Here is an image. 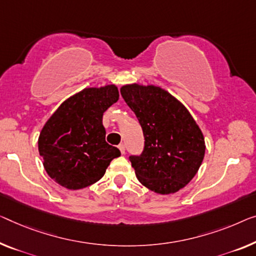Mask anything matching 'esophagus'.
<instances>
[{
	"mask_svg": "<svg viewBox=\"0 0 256 256\" xmlns=\"http://www.w3.org/2000/svg\"><path fill=\"white\" fill-rule=\"evenodd\" d=\"M118 148H120V152L122 154H125V146H124V144H120V146H118Z\"/></svg>",
	"mask_w": 256,
	"mask_h": 256,
	"instance_id": "34e87169",
	"label": "esophagus"
}]
</instances>
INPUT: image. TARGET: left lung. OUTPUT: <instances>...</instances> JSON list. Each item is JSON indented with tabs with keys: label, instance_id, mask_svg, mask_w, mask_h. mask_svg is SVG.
<instances>
[{
	"label": "left lung",
	"instance_id": "1",
	"mask_svg": "<svg viewBox=\"0 0 256 256\" xmlns=\"http://www.w3.org/2000/svg\"><path fill=\"white\" fill-rule=\"evenodd\" d=\"M120 94L144 136L142 154L130 158L136 178L158 194L178 192L204 161L206 144L199 125L188 108L162 87L126 84Z\"/></svg>",
	"mask_w": 256,
	"mask_h": 256
}]
</instances>
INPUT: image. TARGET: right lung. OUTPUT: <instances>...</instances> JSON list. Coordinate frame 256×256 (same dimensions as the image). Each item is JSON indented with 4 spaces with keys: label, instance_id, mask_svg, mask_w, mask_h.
Segmentation results:
<instances>
[{
    "label": "right lung",
    "instance_id": "right-lung-1",
    "mask_svg": "<svg viewBox=\"0 0 256 256\" xmlns=\"http://www.w3.org/2000/svg\"><path fill=\"white\" fill-rule=\"evenodd\" d=\"M120 98L116 85L86 87L62 102L41 130L38 147L52 180L72 190L100 180L118 148L106 141L104 112Z\"/></svg>",
    "mask_w": 256,
    "mask_h": 256
}]
</instances>
